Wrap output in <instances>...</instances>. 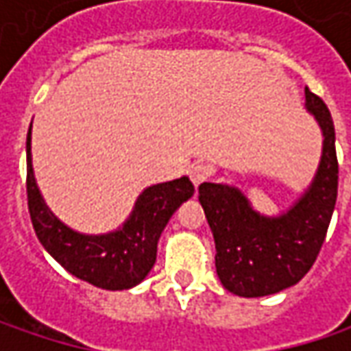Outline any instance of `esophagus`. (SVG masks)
I'll use <instances>...</instances> for the list:
<instances>
[{
	"instance_id": "obj_1",
	"label": "esophagus",
	"mask_w": 351,
	"mask_h": 351,
	"mask_svg": "<svg viewBox=\"0 0 351 351\" xmlns=\"http://www.w3.org/2000/svg\"><path fill=\"white\" fill-rule=\"evenodd\" d=\"M210 176H213V168L207 164H195L189 169V178H191L193 185H201L203 182H207Z\"/></svg>"
}]
</instances>
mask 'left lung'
Segmentation results:
<instances>
[{
    "label": "left lung",
    "instance_id": "obj_1",
    "mask_svg": "<svg viewBox=\"0 0 351 351\" xmlns=\"http://www.w3.org/2000/svg\"><path fill=\"white\" fill-rule=\"evenodd\" d=\"M324 148L317 178L295 207L277 219L252 210L236 187L201 183L199 203L215 238V265L224 289L238 297L274 295L299 283L317 262L338 195L334 123L326 103L304 88Z\"/></svg>",
    "mask_w": 351,
    "mask_h": 351
}]
</instances>
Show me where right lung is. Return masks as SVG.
<instances>
[{
	"label": "right lung",
	"mask_w": 351,
	"mask_h": 351,
	"mask_svg": "<svg viewBox=\"0 0 351 351\" xmlns=\"http://www.w3.org/2000/svg\"><path fill=\"white\" fill-rule=\"evenodd\" d=\"M189 178L158 183L138 197L127 224L111 234L86 236L62 224L45 205L31 166V128L27 134V205L40 244L82 281L109 291L134 287L150 274L158 240L176 209L193 195Z\"/></svg>",
	"instance_id": "obj_1"
}]
</instances>
